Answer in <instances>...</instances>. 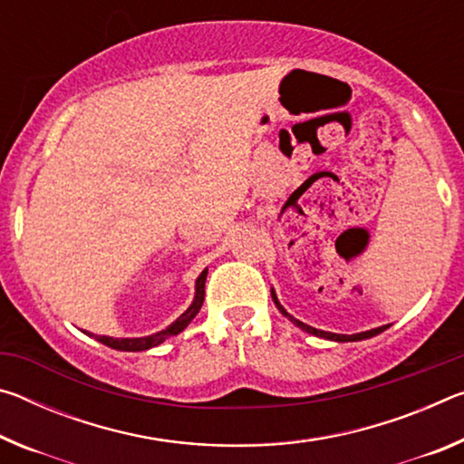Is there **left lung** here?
Listing matches in <instances>:
<instances>
[{"instance_id":"1","label":"left lung","mask_w":464,"mask_h":464,"mask_svg":"<svg viewBox=\"0 0 464 464\" xmlns=\"http://www.w3.org/2000/svg\"><path fill=\"white\" fill-rule=\"evenodd\" d=\"M272 301L276 303V307H278V311L282 313V315L285 317H288L290 321H293L295 325H298L301 329H304V332H309V334H313V335H319V337H325V340H335V342H356V340H366V337H372V335H376V334H381V332H384V329H387V325H382V327H376V329H371V332H362V334H352V335H340V334H329V332H321V329H315V327H311V325H307V324H303V321H298V319H295L293 315H288L286 313V309L282 307V304L278 303V298H276V293H274L272 290Z\"/></svg>"}]
</instances>
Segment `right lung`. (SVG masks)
Listing matches in <instances>:
<instances>
[{
	"label": "right lung",
	"instance_id": "1",
	"mask_svg": "<svg viewBox=\"0 0 464 464\" xmlns=\"http://www.w3.org/2000/svg\"><path fill=\"white\" fill-rule=\"evenodd\" d=\"M204 282H207V270H204L198 280H196V296H194V303L190 304V309L186 313H182L174 324H171L168 329H163L160 334H153V335H147V337H108V335H98V342H102L108 348H114V350H124V352H140V350H149V348H155V345H160L161 342H166L168 337L171 335H178L182 329H186V325L190 324V321L196 317V313L200 311L202 303H204Z\"/></svg>",
	"mask_w": 464,
	"mask_h": 464
}]
</instances>
